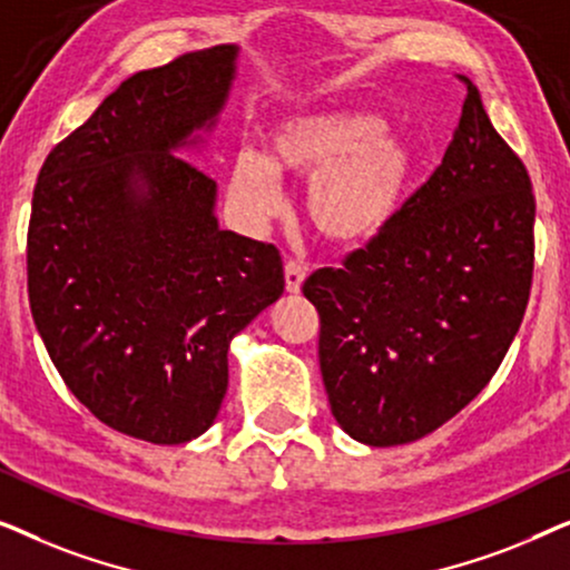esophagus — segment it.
I'll list each match as a JSON object with an SVG mask.
<instances>
[{"mask_svg": "<svg viewBox=\"0 0 570 570\" xmlns=\"http://www.w3.org/2000/svg\"><path fill=\"white\" fill-rule=\"evenodd\" d=\"M303 283H306V267H303L301 262H287L285 264V291L301 293Z\"/></svg>", "mask_w": 570, "mask_h": 570, "instance_id": "1", "label": "esophagus"}]
</instances>
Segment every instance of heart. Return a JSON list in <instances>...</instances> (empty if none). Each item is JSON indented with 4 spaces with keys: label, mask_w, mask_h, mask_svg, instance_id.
Returning a JSON list of instances; mask_svg holds the SVG:
<instances>
[{
    "label": "heart",
    "mask_w": 570,
    "mask_h": 570,
    "mask_svg": "<svg viewBox=\"0 0 570 570\" xmlns=\"http://www.w3.org/2000/svg\"><path fill=\"white\" fill-rule=\"evenodd\" d=\"M279 176L308 181L306 217L334 248H365L392 228L415 176V153L371 111L287 116L267 135V158L238 153L228 194L248 220L283 207Z\"/></svg>",
    "instance_id": "b5f03b06"
}]
</instances>
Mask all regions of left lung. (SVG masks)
<instances>
[{
  "mask_svg": "<svg viewBox=\"0 0 570 570\" xmlns=\"http://www.w3.org/2000/svg\"><path fill=\"white\" fill-rule=\"evenodd\" d=\"M464 82L446 155L392 228L303 285L322 318L318 365L332 415L368 446L423 439L466 407L527 311L532 181Z\"/></svg>",
  "mask_w": 570,
  "mask_h": 570,
  "instance_id": "8db88e82",
  "label": "left lung"
}]
</instances>
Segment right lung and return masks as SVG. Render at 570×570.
I'll list each match as a JSON object with an SVG mask.
<instances>
[{
    "mask_svg": "<svg viewBox=\"0 0 570 570\" xmlns=\"http://www.w3.org/2000/svg\"><path fill=\"white\" fill-rule=\"evenodd\" d=\"M238 46L124 80L46 158L28 228L36 330L77 400L114 431L186 443L215 423L228 350L285 291L283 259L223 230L199 155Z\"/></svg>",
    "mask_w": 570,
    "mask_h": 570,
    "instance_id": "1",
    "label": "right lung"
}]
</instances>
